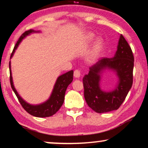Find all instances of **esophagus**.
Here are the masks:
<instances>
[{"label":"esophagus","mask_w":148,"mask_h":148,"mask_svg":"<svg viewBox=\"0 0 148 148\" xmlns=\"http://www.w3.org/2000/svg\"><path fill=\"white\" fill-rule=\"evenodd\" d=\"M80 76H81V73L79 70H75L74 71V77L75 78H79L80 77Z\"/></svg>","instance_id":"34e87169"}]
</instances>
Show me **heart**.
Masks as SVG:
<instances>
[{
    "label": "heart",
    "instance_id": "b5f03b06",
    "mask_svg": "<svg viewBox=\"0 0 148 148\" xmlns=\"http://www.w3.org/2000/svg\"><path fill=\"white\" fill-rule=\"evenodd\" d=\"M95 37V34L93 33H89L86 36V42H90L94 39ZM103 45V40L101 39H98L95 43V49H94V56H97L101 51V47Z\"/></svg>",
    "mask_w": 148,
    "mask_h": 148
}]
</instances>
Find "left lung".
Listing matches in <instances>:
<instances>
[{"label": "left lung", "mask_w": 148, "mask_h": 148, "mask_svg": "<svg viewBox=\"0 0 148 148\" xmlns=\"http://www.w3.org/2000/svg\"><path fill=\"white\" fill-rule=\"evenodd\" d=\"M117 51L112 58H103L90 67L83 78L84 98L88 106L95 112L106 113L117 110L125 100L133 85L134 56L132 49L120 34ZM105 69L113 70L119 77L114 91L105 92L99 86L100 74Z\"/></svg>", "instance_id": "8db88e82"}]
</instances>
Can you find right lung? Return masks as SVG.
Instances as JSON below:
<instances>
[{"label":"right lung","mask_w":148,"mask_h":148,"mask_svg":"<svg viewBox=\"0 0 148 148\" xmlns=\"http://www.w3.org/2000/svg\"><path fill=\"white\" fill-rule=\"evenodd\" d=\"M39 31H34V30L30 29L27 31L24 32L22 35L20 36V39L17 41L14 48H13V52L11 55V58L13 56V53H15V49L18 47L19 44L24 39L26 36L29 35L32 32H39ZM9 71H10V84L12 90L14 93L18 97L19 102L22 105L23 108L32 116L35 117H39V118H45V117H49L55 114L60 109L62 106L64 100L65 92L68 86L71 83L73 79V71L66 73L58 77L56 82L53 87L52 93L47 101L39 105H30L29 103H26L22 97L19 95L16 90L13 86L12 75H11V62H9Z\"/></svg>","instance_id":"obj_1"}]
</instances>
